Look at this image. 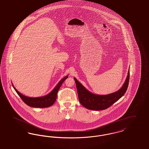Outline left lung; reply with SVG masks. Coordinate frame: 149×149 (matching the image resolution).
I'll list each match as a JSON object with an SVG mask.
<instances>
[{
    "instance_id": "1",
    "label": "left lung",
    "mask_w": 149,
    "mask_h": 149,
    "mask_svg": "<svg viewBox=\"0 0 149 149\" xmlns=\"http://www.w3.org/2000/svg\"><path fill=\"white\" fill-rule=\"evenodd\" d=\"M74 79L76 84L79 101L83 106L89 110H105L123 97L127 91L129 82L130 70L123 87L118 91L106 95H98L91 93L80 84L76 78Z\"/></svg>"
}]
</instances>
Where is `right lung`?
<instances>
[{"mask_svg": "<svg viewBox=\"0 0 149 149\" xmlns=\"http://www.w3.org/2000/svg\"><path fill=\"white\" fill-rule=\"evenodd\" d=\"M68 76H65V77L62 78L58 83L56 87L52 90L51 92H50L47 95L43 96V97H29L24 96L22 93H20L19 92L17 91L16 88L14 87L12 84L13 88L15 90V91L17 92L18 95L19 96L21 99L23 100V101L28 106L33 107H37V108H45L51 106L53 105L55 102L57 95L58 93V90L59 88L61 87V85L63 84V82L67 78Z\"/></svg>", "mask_w": 149, "mask_h": 149, "instance_id": "obj_1", "label": "right lung"}]
</instances>
